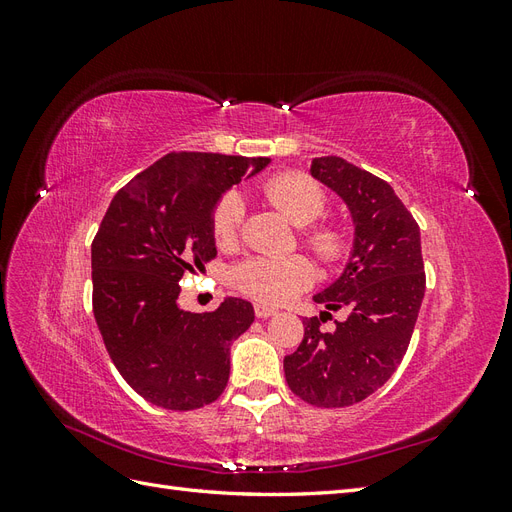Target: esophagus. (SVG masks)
<instances>
[{
  "instance_id": "obj_1",
  "label": "esophagus",
  "mask_w": 512,
  "mask_h": 512,
  "mask_svg": "<svg viewBox=\"0 0 512 512\" xmlns=\"http://www.w3.org/2000/svg\"><path fill=\"white\" fill-rule=\"evenodd\" d=\"M254 312H256V318H271L277 314V309L271 305H265V303H256Z\"/></svg>"
}]
</instances>
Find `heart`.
Instances as JSON below:
<instances>
[{"label": "heart", "mask_w": 512, "mask_h": 512, "mask_svg": "<svg viewBox=\"0 0 512 512\" xmlns=\"http://www.w3.org/2000/svg\"><path fill=\"white\" fill-rule=\"evenodd\" d=\"M265 194L286 220L305 228L327 211V194L316 181L303 175H277L265 183ZM243 218V200L239 194H226L213 211V237L220 247L235 243ZM307 243L322 258L333 260L344 252V237L335 228H316L307 232ZM314 271L301 256L269 258L254 256L235 269V284L254 299L282 303L312 282Z\"/></svg>", "instance_id": "heart-1"}]
</instances>
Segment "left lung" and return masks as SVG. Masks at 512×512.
<instances>
[{
    "instance_id": "1",
    "label": "left lung",
    "mask_w": 512,
    "mask_h": 512,
    "mask_svg": "<svg viewBox=\"0 0 512 512\" xmlns=\"http://www.w3.org/2000/svg\"><path fill=\"white\" fill-rule=\"evenodd\" d=\"M309 175L350 211L354 239L342 275L314 301L348 318L322 331L305 318L299 348L284 359L290 391L318 408L363 401L389 380L408 350L425 297L421 230L395 190L344 158H314ZM331 316V314H329Z\"/></svg>"
}]
</instances>
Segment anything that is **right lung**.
<instances>
[{
  "mask_svg": "<svg viewBox=\"0 0 512 512\" xmlns=\"http://www.w3.org/2000/svg\"><path fill=\"white\" fill-rule=\"evenodd\" d=\"M269 162L168 153L106 209L91 243L94 316L119 374L153 406L194 410L226 389L230 344L250 329L254 307L226 297L215 312L192 314L177 301L179 282L218 254L211 222L222 196Z\"/></svg>",
  "mask_w": 512,
  "mask_h": 512,
  "instance_id": "obj_1",
  "label": "right lung"
}]
</instances>
